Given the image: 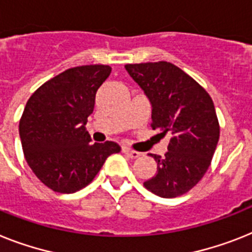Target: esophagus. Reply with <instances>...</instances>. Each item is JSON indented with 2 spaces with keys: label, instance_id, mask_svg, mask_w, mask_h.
<instances>
[{
  "label": "esophagus",
  "instance_id": "34e87169",
  "mask_svg": "<svg viewBox=\"0 0 252 252\" xmlns=\"http://www.w3.org/2000/svg\"><path fill=\"white\" fill-rule=\"evenodd\" d=\"M123 152H124L126 155H128V156H129V158H139V156L142 155L141 152L133 151V150L128 149V147H123Z\"/></svg>",
  "mask_w": 252,
  "mask_h": 252
}]
</instances>
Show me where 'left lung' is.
I'll use <instances>...</instances> for the list:
<instances>
[{
  "label": "left lung",
  "instance_id": "obj_1",
  "mask_svg": "<svg viewBox=\"0 0 252 252\" xmlns=\"http://www.w3.org/2000/svg\"><path fill=\"white\" fill-rule=\"evenodd\" d=\"M126 69L150 100L152 129L170 137L164 158L151 155L158 172L143 186L160 197H178L210 166L220 130L214 102L193 78L170 63L126 64Z\"/></svg>",
  "mask_w": 252,
  "mask_h": 252
}]
</instances>
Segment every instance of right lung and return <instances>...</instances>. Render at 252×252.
Wrapping results in <instances>:
<instances>
[{"label": "right lung", "instance_id": "1", "mask_svg": "<svg viewBox=\"0 0 252 252\" xmlns=\"http://www.w3.org/2000/svg\"><path fill=\"white\" fill-rule=\"evenodd\" d=\"M110 73L109 65L67 69L42 84L25 105L19 123L25 160L52 191H79L94 181L111 154L120 151L113 141L91 143L86 129L97 91Z\"/></svg>", "mask_w": 252, "mask_h": 252}]
</instances>
